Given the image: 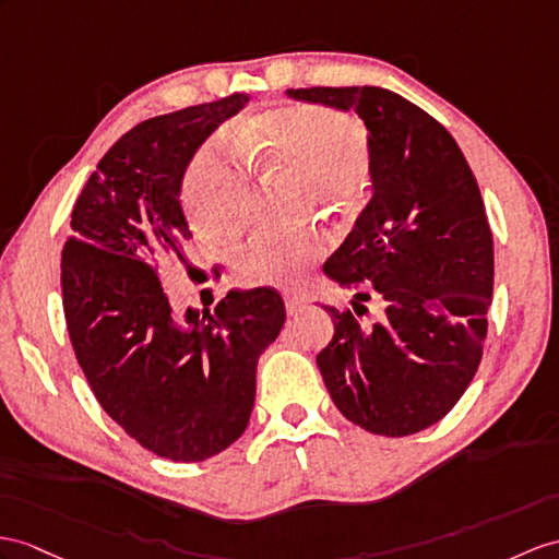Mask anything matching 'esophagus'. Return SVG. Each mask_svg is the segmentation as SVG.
Segmentation results:
<instances>
[{
	"label": "esophagus",
	"mask_w": 559,
	"mask_h": 559,
	"mask_svg": "<svg viewBox=\"0 0 559 559\" xmlns=\"http://www.w3.org/2000/svg\"><path fill=\"white\" fill-rule=\"evenodd\" d=\"M308 298L301 296V294H287L284 296V306H287V312L289 316H296V312H301V308H306Z\"/></svg>",
	"instance_id": "1"
}]
</instances>
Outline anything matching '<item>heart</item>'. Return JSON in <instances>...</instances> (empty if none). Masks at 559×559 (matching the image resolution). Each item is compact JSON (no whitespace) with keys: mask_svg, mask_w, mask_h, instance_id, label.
Masks as SVG:
<instances>
[{"mask_svg":"<svg viewBox=\"0 0 559 559\" xmlns=\"http://www.w3.org/2000/svg\"><path fill=\"white\" fill-rule=\"evenodd\" d=\"M239 158L255 168L296 175L320 206H344L356 197L370 163L367 134L358 120L312 104H287L241 122L229 134ZM247 185L221 154L201 152L185 182V203L194 229L211 241L233 239L243 225ZM312 237L258 235L237 253V270L251 287H282L320 258Z\"/></svg>","mask_w":559,"mask_h":559,"instance_id":"heart-1","label":"heart"}]
</instances>
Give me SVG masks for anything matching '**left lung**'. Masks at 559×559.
I'll list each match as a JSON object with an SVG mask.
<instances>
[{
	"label": "left lung",
	"instance_id": "1",
	"mask_svg": "<svg viewBox=\"0 0 559 559\" xmlns=\"http://www.w3.org/2000/svg\"><path fill=\"white\" fill-rule=\"evenodd\" d=\"M287 97L353 111L370 146L372 197L322 270L361 300L377 293L383 318L360 325L350 310L324 306L334 320L318 353L324 386L365 431L417 433L451 413L481 362L493 237L479 185L451 132L396 92L310 87Z\"/></svg>",
	"mask_w": 559,
	"mask_h": 559
}]
</instances>
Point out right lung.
<instances>
[{"label": "right lung", "instance_id": "obj_1", "mask_svg": "<svg viewBox=\"0 0 559 559\" xmlns=\"http://www.w3.org/2000/svg\"><path fill=\"white\" fill-rule=\"evenodd\" d=\"M249 102L233 94L122 134L90 175L61 253L68 336L94 396L142 448L175 462L209 460L241 437L258 358L287 320L265 287L177 312L156 275L192 239L180 201L189 163Z\"/></svg>", "mask_w": 559, "mask_h": 559}]
</instances>
